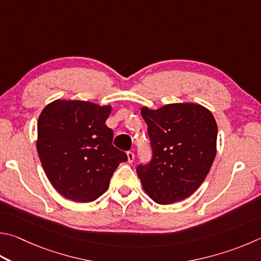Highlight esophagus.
Here are the masks:
<instances>
[{
  "label": "esophagus",
  "mask_w": 261,
  "mask_h": 261,
  "mask_svg": "<svg viewBox=\"0 0 261 261\" xmlns=\"http://www.w3.org/2000/svg\"><path fill=\"white\" fill-rule=\"evenodd\" d=\"M126 156H127V162H129V163L134 162V161H135V154L132 153V151H127Z\"/></svg>",
  "instance_id": "esophagus-1"
}]
</instances>
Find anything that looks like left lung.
Masks as SVG:
<instances>
[{
	"label": "left lung",
	"instance_id": "8db88e82",
	"mask_svg": "<svg viewBox=\"0 0 261 261\" xmlns=\"http://www.w3.org/2000/svg\"><path fill=\"white\" fill-rule=\"evenodd\" d=\"M153 158L138 165L144 191L159 204L191 196L204 181L217 154L218 127L212 113L194 102L141 108Z\"/></svg>",
	"mask_w": 261,
	"mask_h": 261
}]
</instances>
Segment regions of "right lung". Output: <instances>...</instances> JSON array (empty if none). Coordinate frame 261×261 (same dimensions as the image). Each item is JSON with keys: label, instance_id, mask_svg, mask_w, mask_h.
Here are the masks:
<instances>
[{"label": "right lung", "instance_id": "1", "mask_svg": "<svg viewBox=\"0 0 261 261\" xmlns=\"http://www.w3.org/2000/svg\"><path fill=\"white\" fill-rule=\"evenodd\" d=\"M112 107L83 100H57L37 121L36 148L52 186L74 202L97 200L127 156L115 148L105 122Z\"/></svg>", "mask_w": 261, "mask_h": 261}]
</instances>
